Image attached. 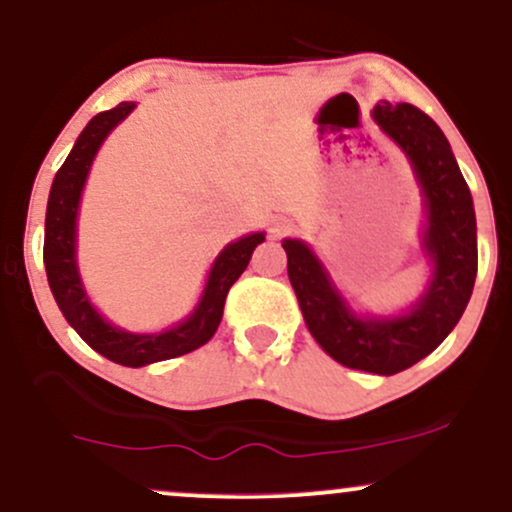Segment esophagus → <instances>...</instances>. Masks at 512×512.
Wrapping results in <instances>:
<instances>
[{
  "label": "esophagus",
  "mask_w": 512,
  "mask_h": 512,
  "mask_svg": "<svg viewBox=\"0 0 512 512\" xmlns=\"http://www.w3.org/2000/svg\"><path fill=\"white\" fill-rule=\"evenodd\" d=\"M291 233V223L289 221H276L272 228H269V236L272 238H284Z\"/></svg>",
  "instance_id": "1"
}]
</instances>
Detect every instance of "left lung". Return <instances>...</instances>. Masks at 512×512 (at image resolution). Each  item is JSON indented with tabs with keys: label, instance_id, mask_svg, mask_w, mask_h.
<instances>
[{
	"label": "left lung",
	"instance_id": "8db88e82",
	"mask_svg": "<svg viewBox=\"0 0 512 512\" xmlns=\"http://www.w3.org/2000/svg\"><path fill=\"white\" fill-rule=\"evenodd\" d=\"M373 120L414 168L426 202L421 250L431 262L424 293L404 313L361 315L334 286L325 264L286 238L289 279L315 342L346 368L395 375L426 358L460 322L477 279L474 202L440 127L409 103L380 101Z\"/></svg>",
	"mask_w": 512,
	"mask_h": 512
}]
</instances>
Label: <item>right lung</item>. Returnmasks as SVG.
Segmentation results:
<instances>
[{"label":"right lung","mask_w":512,"mask_h":512,"mask_svg":"<svg viewBox=\"0 0 512 512\" xmlns=\"http://www.w3.org/2000/svg\"><path fill=\"white\" fill-rule=\"evenodd\" d=\"M137 108L134 103H120L113 110L98 113L84 127L69 151L67 161L57 170L50 187L48 214H45L43 262L48 284L62 315L93 351L127 368H142L149 363L166 361L199 349L214 337L223 317V303L238 276L248 267L252 252L264 240V233H250L219 252L211 264L207 284L199 303L178 325L163 332L137 334L115 327L88 301L76 264V216H79L81 192H84L93 158L113 129Z\"/></svg>","instance_id":"right-lung-1"}]
</instances>
